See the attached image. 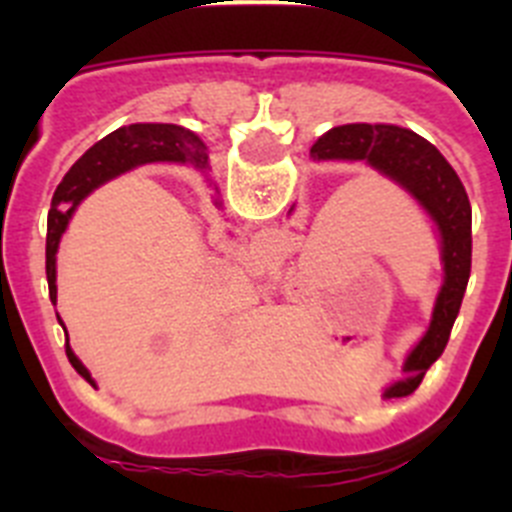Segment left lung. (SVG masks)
I'll list each match as a JSON object with an SVG mask.
<instances>
[{"label":"left lung","mask_w":512,"mask_h":512,"mask_svg":"<svg viewBox=\"0 0 512 512\" xmlns=\"http://www.w3.org/2000/svg\"><path fill=\"white\" fill-rule=\"evenodd\" d=\"M315 161H361L408 192L438 235L443 282L433 302L431 325L405 356L402 372L384 397H408L443 354L459 315L472 271V205L467 189L433 143L387 122H351L328 130L310 148Z\"/></svg>","instance_id":"left-lung-1"}]
</instances>
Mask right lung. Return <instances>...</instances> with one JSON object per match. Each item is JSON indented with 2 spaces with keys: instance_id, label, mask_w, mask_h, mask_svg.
Wrapping results in <instances>:
<instances>
[{
  "instance_id": "right-lung-1",
  "label": "right lung",
  "mask_w": 512,
  "mask_h": 512,
  "mask_svg": "<svg viewBox=\"0 0 512 512\" xmlns=\"http://www.w3.org/2000/svg\"><path fill=\"white\" fill-rule=\"evenodd\" d=\"M158 161H174V164H192L197 169H207V146L197 133L182 125H169V122H135L125 125L94 143L84 156L63 176L53 194L51 212H48V238H45V277H48V292L51 302H56V253L61 246V235L69 228V220L79 202L92 194L99 184L110 182L115 176L135 169V166L158 164ZM58 318V312H56ZM63 325V320L58 318ZM66 356L71 366L81 377L94 384L89 369L74 354L69 346V333H66Z\"/></svg>"
}]
</instances>
